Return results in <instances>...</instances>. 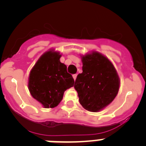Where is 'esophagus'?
Wrapping results in <instances>:
<instances>
[{"label": "esophagus", "instance_id": "34e87169", "mask_svg": "<svg viewBox=\"0 0 146 146\" xmlns=\"http://www.w3.org/2000/svg\"><path fill=\"white\" fill-rule=\"evenodd\" d=\"M77 74H73V78H74V80H76V78H77Z\"/></svg>", "mask_w": 146, "mask_h": 146}]
</instances>
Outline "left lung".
Wrapping results in <instances>:
<instances>
[{
    "label": "left lung",
    "instance_id": "1",
    "mask_svg": "<svg viewBox=\"0 0 146 146\" xmlns=\"http://www.w3.org/2000/svg\"><path fill=\"white\" fill-rule=\"evenodd\" d=\"M82 72L77 75L74 87L80 104L97 112L113 102L119 89V78L113 64L97 52L82 56Z\"/></svg>",
    "mask_w": 146,
    "mask_h": 146
}]
</instances>
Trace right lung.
<instances>
[{
  "mask_svg": "<svg viewBox=\"0 0 146 146\" xmlns=\"http://www.w3.org/2000/svg\"><path fill=\"white\" fill-rule=\"evenodd\" d=\"M58 52L48 51L41 56L31 71L28 88L35 99L45 108L56 107L64 91L74 86L72 74L60 61Z\"/></svg>",
  "mask_w": 146,
  "mask_h": 146,
  "instance_id": "right-lung-1",
  "label": "right lung"
}]
</instances>
